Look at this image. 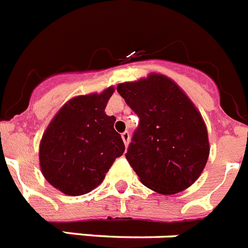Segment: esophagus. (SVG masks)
Returning <instances> with one entry per match:
<instances>
[{"label":"esophagus","mask_w":248,"mask_h":248,"mask_svg":"<svg viewBox=\"0 0 248 248\" xmlns=\"http://www.w3.org/2000/svg\"><path fill=\"white\" fill-rule=\"evenodd\" d=\"M121 136H122V140H124V145L127 146L128 142H130V132H128V131H124V132H122Z\"/></svg>","instance_id":"esophagus-1"}]
</instances>
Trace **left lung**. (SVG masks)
I'll return each mask as SVG.
<instances>
[{
	"mask_svg": "<svg viewBox=\"0 0 248 248\" xmlns=\"http://www.w3.org/2000/svg\"><path fill=\"white\" fill-rule=\"evenodd\" d=\"M117 92L140 118L126 153L140 181L162 195L188 188L210 153L206 124L192 100L172 78L155 72L118 84Z\"/></svg>",
	"mask_w": 248,
	"mask_h": 248,
	"instance_id": "obj_1",
	"label": "left lung"
}]
</instances>
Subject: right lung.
<instances>
[{
    "label": "right lung",
    "instance_id": "obj_1",
    "mask_svg": "<svg viewBox=\"0 0 248 248\" xmlns=\"http://www.w3.org/2000/svg\"><path fill=\"white\" fill-rule=\"evenodd\" d=\"M113 86L66 102L52 118L39 145L44 178L68 196L85 195L103 182L116 158L124 152L114 116H107Z\"/></svg>",
    "mask_w": 248,
    "mask_h": 248
}]
</instances>
